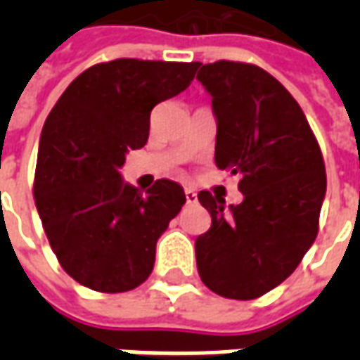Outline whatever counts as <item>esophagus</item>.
I'll return each mask as SVG.
<instances>
[{"label":"esophagus","mask_w":360,"mask_h":360,"mask_svg":"<svg viewBox=\"0 0 360 360\" xmlns=\"http://www.w3.org/2000/svg\"><path fill=\"white\" fill-rule=\"evenodd\" d=\"M185 198H187V204H195L198 200V196L193 188H185Z\"/></svg>","instance_id":"esophagus-1"}]
</instances>
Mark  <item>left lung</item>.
I'll return each mask as SVG.
<instances>
[{"label":"left lung","instance_id":"1","mask_svg":"<svg viewBox=\"0 0 360 360\" xmlns=\"http://www.w3.org/2000/svg\"><path fill=\"white\" fill-rule=\"evenodd\" d=\"M218 121L216 165L239 173L243 202L198 193L210 229L196 237V268L214 293L250 301L278 287L318 235L324 158L301 105L264 69L198 63Z\"/></svg>","mask_w":360,"mask_h":360}]
</instances>
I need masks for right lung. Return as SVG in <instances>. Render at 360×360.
<instances>
[{"label":"right lung","mask_w":360,"mask_h":360,"mask_svg":"<svg viewBox=\"0 0 360 360\" xmlns=\"http://www.w3.org/2000/svg\"><path fill=\"white\" fill-rule=\"evenodd\" d=\"M198 63L113 59L75 79L44 123L34 200L61 268L81 285L123 293L144 283L156 243L185 204L179 183L139 191L121 179L148 141L150 111L187 89Z\"/></svg>","instance_id":"obj_1"}]
</instances>
